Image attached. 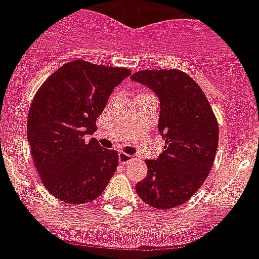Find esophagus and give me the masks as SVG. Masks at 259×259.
<instances>
[{"label": "esophagus", "instance_id": "1", "mask_svg": "<svg viewBox=\"0 0 259 259\" xmlns=\"http://www.w3.org/2000/svg\"><path fill=\"white\" fill-rule=\"evenodd\" d=\"M130 160H132V156H130V155L125 154V152H120V154H118V161H120L121 164H127Z\"/></svg>", "mask_w": 259, "mask_h": 259}]
</instances>
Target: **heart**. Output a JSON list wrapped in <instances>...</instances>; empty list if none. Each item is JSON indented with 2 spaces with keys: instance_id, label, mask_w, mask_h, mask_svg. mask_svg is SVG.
I'll use <instances>...</instances> for the list:
<instances>
[{
  "instance_id": "heart-1",
  "label": "heart",
  "mask_w": 259,
  "mask_h": 259,
  "mask_svg": "<svg viewBox=\"0 0 259 259\" xmlns=\"http://www.w3.org/2000/svg\"><path fill=\"white\" fill-rule=\"evenodd\" d=\"M142 95H143V94H142Z\"/></svg>"
}]
</instances>
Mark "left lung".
<instances>
[{
    "label": "left lung",
    "instance_id": "obj_1",
    "mask_svg": "<svg viewBox=\"0 0 259 259\" xmlns=\"http://www.w3.org/2000/svg\"><path fill=\"white\" fill-rule=\"evenodd\" d=\"M132 80L159 98L157 129L165 139L160 156L146 160L147 176L137 184V193L155 208L177 207L194 195L212 168L218 121L201 87L181 70H141Z\"/></svg>",
    "mask_w": 259,
    "mask_h": 259
}]
</instances>
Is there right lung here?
I'll use <instances>...</instances> for the list:
<instances>
[{
  "instance_id": "1",
  "label": "right lung",
  "mask_w": 259,
  "mask_h": 259,
  "mask_svg": "<svg viewBox=\"0 0 259 259\" xmlns=\"http://www.w3.org/2000/svg\"><path fill=\"white\" fill-rule=\"evenodd\" d=\"M132 71L83 60L65 64L42 83L27 118L33 163L51 194L71 204L102 194L118 165L114 150L100 147L96 118Z\"/></svg>"
}]
</instances>
